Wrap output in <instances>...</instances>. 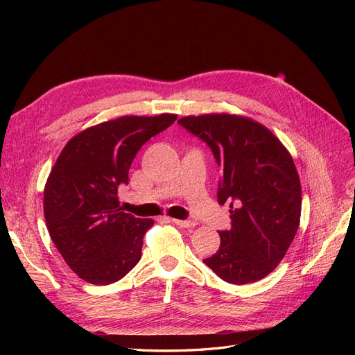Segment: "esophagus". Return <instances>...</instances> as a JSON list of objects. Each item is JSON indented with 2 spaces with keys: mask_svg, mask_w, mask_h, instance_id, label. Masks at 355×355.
I'll use <instances>...</instances> for the list:
<instances>
[{
  "mask_svg": "<svg viewBox=\"0 0 355 355\" xmlns=\"http://www.w3.org/2000/svg\"><path fill=\"white\" fill-rule=\"evenodd\" d=\"M171 222L173 223H176L178 227H180V228H194L196 225H197V222L196 220H180V219H171Z\"/></svg>",
  "mask_w": 355,
  "mask_h": 355,
  "instance_id": "1",
  "label": "esophagus"
}]
</instances>
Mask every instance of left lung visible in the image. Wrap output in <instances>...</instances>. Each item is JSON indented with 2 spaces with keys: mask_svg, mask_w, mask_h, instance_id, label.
I'll return each mask as SVG.
<instances>
[{
  "mask_svg": "<svg viewBox=\"0 0 355 355\" xmlns=\"http://www.w3.org/2000/svg\"><path fill=\"white\" fill-rule=\"evenodd\" d=\"M179 124L211 148L223 173L218 201L231 202V230L219 232V250L202 262L231 284L262 280L299 228L302 188L292 155L270 128L244 115H187Z\"/></svg>",
  "mask_w": 355,
  "mask_h": 355,
  "instance_id": "1",
  "label": "left lung"
}]
</instances>
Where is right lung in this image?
Returning a JSON list of instances; mask_svg holds the SVG:
<instances>
[{
    "label": "right lung",
    "instance_id": "1",
    "mask_svg": "<svg viewBox=\"0 0 355 355\" xmlns=\"http://www.w3.org/2000/svg\"><path fill=\"white\" fill-rule=\"evenodd\" d=\"M176 114L123 115L71 137L44 187L47 230L63 261L81 280L115 283L141 261L153 219L121 211L118 185L142 145L176 121Z\"/></svg>",
    "mask_w": 355,
    "mask_h": 355
}]
</instances>
